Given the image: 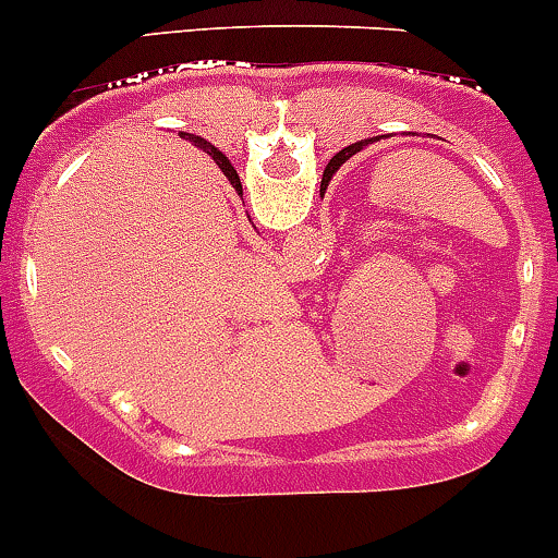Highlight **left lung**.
I'll return each instance as SVG.
<instances>
[{"label": "left lung", "instance_id": "8db88e82", "mask_svg": "<svg viewBox=\"0 0 558 558\" xmlns=\"http://www.w3.org/2000/svg\"><path fill=\"white\" fill-rule=\"evenodd\" d=\"M378 138H384V135H376V138H365V142H356V144H351V147L340 149V153L335 155L332 160H329V166H327V169H324V177H322V187H324V191H327V185H329V180H332V174H335V171H338L340 166H343L345 160L351 158V155H356V153H360L362 147H367V144L378 142Z\"/></svg>", "mask_w": 558, "mask_h": 558}]
</instances>
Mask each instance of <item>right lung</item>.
<instances>
[{"instance_id":"add662e5","label":"right lung","mask_w":558,"mask_h":558,"mask_svg":"<svg viewBox=\"0 0 558 558\" xmlns=\"http://www.w3.org/2000/svg\"><path fill=\"white\" fill-rule=\"evenodd\" d=\"M185 135H187V138H191V142H193V144H196V147H202V149H204V153H207V155H209V158H213V160H215V163H218V169H220V171H223V174H226V177H229V182H231V185H234V187H236V191H242V185H240V177H236L234 166H231V163H229V158H226V155H223V153H220V149H218V147H213V144H209V142H204L202 135H191V133H185Z\"/></svg>"}]
</instances>
